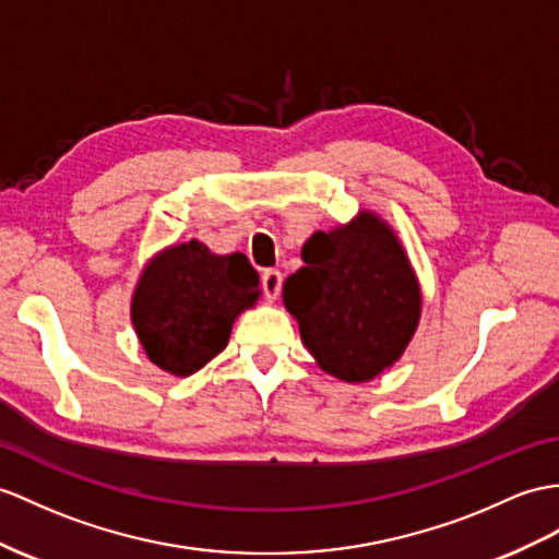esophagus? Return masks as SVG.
Returning <instances> with one entry per match:
<instances>
[{
    "instance_id": "obj_1",
    "label": "esophagus",
    "mask_w": 559,
    "mask_h": 559,
    "mask_svg": "<svg viewBox=\"0 0 559 559\" xmlns=\"http://www.w3.org/2000/svg\"><path fill=\"white\" fill-rule=\"evenodd\" d=\"M282 292V272L280 270H265L263 272V294L267 301H275Z\"/></svg>"
}]
</instances>
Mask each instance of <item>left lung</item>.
<instances>
[{
    "label": "left lung",
    "instance_id": "obj_1",
    "mask_svg": "<svg viewBox=\"0 0 559 559\" xmlns=\"http://www.w3.org/2000/svg\"><path fill=\"white\" fill-rule=\"evenodd\" d=\"M304 267L284 282V306L324 372L367 382L396 362L415 334L419 289L389 225L372 213L312 235Z\"/></svg>",
    "mask_w": 559,
    "mask_h": 559
}]
</instances>
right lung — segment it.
<instances>
[{
  "instance_id": "obj_1",
  "label": "right lung",
  "mask_w": 559,
  "mask_h": 559,
  "mask_svg": "<svg viewBox=\"0 0 559 559\" xmlns=\"http://www.w3.org/2000/svg\"><path fill=\"white\" fill-rule=\"evenodd\" d=\"M261 277L243 253L215 255L192 239L163 251L142 272L132 324L148 360L187 377L221 353L235 318L255 304Z\"/></svg>"
}]
</instances>
